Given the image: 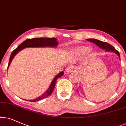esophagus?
<instances>
[{
    "instance_id": "esophagus-1",
    "label": "esophagus",
    "mask_w": 126,
    "mask_h": 126,
    "mask_svg": "<svg viewBox=\"0 0 126 126\" xmlns=\"http://www.w3.org/2000/svg\"><path fill=\"white\" fill-rule=\"evenodd\" d=\"M74 68L73 67L71 66H69V67H67L66 68V69H65V71H64V73L65 74H70V73H71V72H73L74 71Z\"/></svg>"
}]
</instances>
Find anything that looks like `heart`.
I'll return each instance as SVG.
<instances>
[{"mask_svg": "<svg viewBox=\"0 0 126 126\" xmlns=\"http://www.w3.org/2000/svg\"><path fill=\"white\" fill-rule=\"evenodd\" d=\"M87 50H88V52L89 53L91 52V51L90 49H88V48L84 46H80L79 47H77V48L73 51V53L77 55H82L86 52Z\"/></svg>", "mask_w": 126, "mask_h": 126, "instance_id": "heart-1", "label": "heart"}]
</instances>
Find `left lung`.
Returning <instances> with one entry per match:
<instances>
[{
  "instance_id": "left-lung-1",
  "label": "left lung",
  "mask_w": 126,
  "mask_h": 126,
  "mask_svg": "<svg viewBox=\"0 0 126 126\" xmlns=\"http://www.w3.org/2000/svg\"><path fill=\"white\" fill-rule=\"evenodd\" d=\"M87 40L89 41L92 42V43H94L95 44H96L97 46L99 47L100 48H101V49L103 50H105V51H111L113 52L116 53L118 55L119 57L120 58V54L119 52L113 47V46H112L111 45H110V44L106 43V42H103L100 40L94 39V38H90V39H87Z\"/></svg>"
}]
</instances>
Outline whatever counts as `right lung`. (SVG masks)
Segmentation results:
<instances>
[{
  "label": "right lung",
  "instance_id": "obj_1",
  "mask_svg": "<svg viewBox=\"0 0 126 126\" xmlns=\"http://www.w3.org/2000/svg\"><path fill=\"white\" fill-rule=\"evenodd\" d=\"M58 43L56 41V39L55 38H31V39H27L23 41L22 43H21L19 46L16 49H15L14 51L11 53V56L10 57L9 62H8V64L7 67V69L9 67L11 61H12L13 59L14 58L16 53L18 52L21 51V50L24 49L26 47H56L58 46ZM64 74L63 71L60 72L58 75L53 79V80L52 82L51 85H50L49 88L43 94L40 95L38 98H36V99L32 100H28L29 101L31 102H36L37 101H39L40 100L43 99V98H46V97L49 96L51 95L52 92H53L54 88L55 86V83H56V81L57 79H58L60 77H61L62 75Z\"/></svg>",
  "mask_w": 126,
  "mask_h": 126
}]
</instances>
